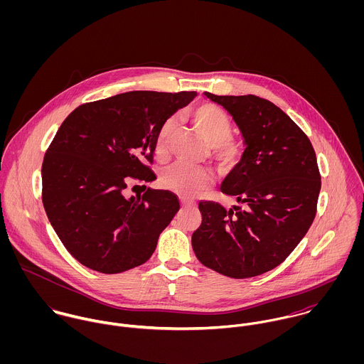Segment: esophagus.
<instances>
[{"mask_svg": "<svg viewBox=\"0 0 364 364\" xmlns=\"http://www.w3.org/2000/svg\"><path fill=\"white\" fill-rule=\"evenodd\" d=\"M182 208H195V203H192V202H186V200H182Z\"/></svg>", "mask_w": 364, "mask_h": 364, "instance_id": "obj_1", "label": "esophagus"}]
</instances>
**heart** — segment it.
<instances>
[{"mask_svg": "<svg viewBox=\"0 0 364 364\" xmlns=\"http://www.w3.org/2000/svg\"><path fill=\"white\" fill-rule=\"evenodd\" d=\"M188 119L193 123L198 132L211 146V156L215 162L224 166L234 165L242 156V146L235 139L230 137L232 123L228 114L218 106L202 104L188 112ZM175 120H165L158 129L154 140V154L164 159L169 153V144L175 132ZM210 183L208 172L183 164H176L161 175V185L166 191L182 198H192L200 193Z\"/></svg>", "mask_w": 364, "mask_h": 364, "instance_id": "1", "label": "heart"}]
</instances>
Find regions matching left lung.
I'll return each mask as SVG.
<instances>
[{"label": "left lung", "instance_id": "8db88e82", "mask_svg": "<svg viewBox=\"0 0 364 364\" xmlns=\"http://www.w3.org/2000/svg\"><path fill=\"white\" fill-rule=\"evenodd\" d=\"M205 95L230 113L245 150L220 186L238 205L225 210L200 202L192 247L224 276L254 277L279 266L311 227L321 191L316 156L304 132L276 105L255 95Z\"/></svg>", "mask_w": 364, "mask_h": 364}]
</instances>
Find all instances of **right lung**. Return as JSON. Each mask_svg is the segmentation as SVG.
<instances>
[{
	"label": "right lung",
	"instance_id": "obj_1",
	"mask_svg": "<svg viewBox=\"0 0 364 364\" xmlns=\"http://www.w3.org/2000/svg\"><path fill=\"white\" fill-rule=\"evenodd\" d=\"M198 94L132 91L81 105L61 123L42 165L43 206L67 251L84 266L120 273L143 264L179 210L168 191L126 198L130 179H156L161 124Z\"/></svg>",
	"mask_w": 364,
	"mask_h": 364
}]
</instances>
